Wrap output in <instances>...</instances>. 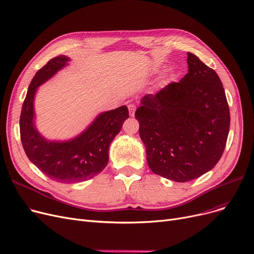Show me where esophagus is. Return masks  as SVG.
<instances>
[{
	"mask_svg": "<svg viewBox=\"0 0 254 254\" xmlns=\"http://www.w3.org/2000/svg\"><path fill=\"white\" fill-rule=\"evenodd\" d=\"M135 109H136V106L134 104H129L128 105V110H129V115L131 117L134 116V113H135Z\"/></svg>",
	"mask_w": 254,
	"mask_h": 254,
	"instance_id": "obj_1",
	"label": "esophagus"
}]
</instances>
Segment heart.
Wrapping results in <instances>:
<instances>
[{
    "label": "heart",
    "mask_w": 254,
    "mask_h": 254,
    "mask_svg": "<svg viewBox=\"0 0 254 254\" xmlns=\"http://www.w3.org/2000/svg\"><path fill=\"white\" fill-rule=\"evenodd\" d=\"M170 78H171V79H173V78H174V76H173V75H172V76H171Z\"/></svg>",
    "instance_id": "1"
}]
</instances>
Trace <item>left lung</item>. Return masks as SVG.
Here are the masks:
<instances>
[{
  "instance_id": "obj_1",
  "label": "left lung",
  "mask_w": 254,
  "mask_h": 254,
  "mask_svg": "<svg viewBox=\"0 0 254 254\" xmlns=\"http://www.w3.org/2000/svg\"><path fill=\"white\" fill-rule=\"evenodd\" d=\"M188 66L179 82L146 95L135 111L149 168L177 182L195 179L217 165L230 126L217 73L190 52Z\"/></svg>"
}]
</instances>
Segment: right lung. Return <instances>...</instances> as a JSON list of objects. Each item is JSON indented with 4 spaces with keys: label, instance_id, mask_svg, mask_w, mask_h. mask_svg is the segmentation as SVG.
I'll return each instance as SVG.
<instances>
[{
    "label": "right lung",
    "instance_id": "1",
    "mask_svg": "<svg viewBox=\"0 0 254 254\" xmlns=\"http://www.w3.org/2000/svg\"><path fill=\"white\" fill-rule=\"evenodd\" d=\"M69 60L60 55L37 70L28 87L19 119L21 140L30 161L49 178L64 184L88 180L105 169L111 141L129 118L128 108L123 105L99 114L84 131L70 139L49 140L39 133L35 125L36 90Z\"/></svg>",
    "mask_w": 254,
    "mask_h": 254
}]
</instances>
